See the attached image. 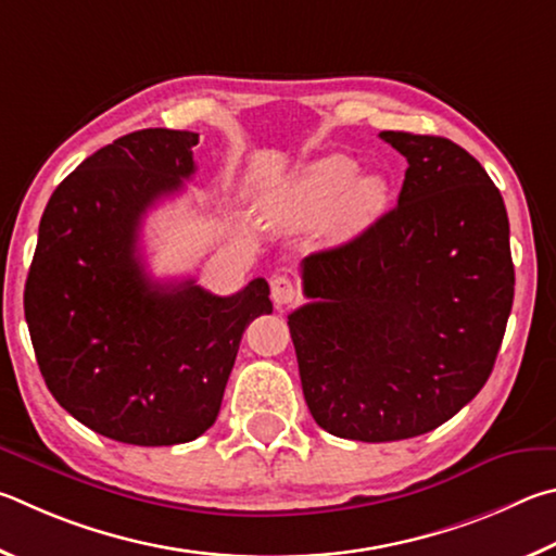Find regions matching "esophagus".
<instances>
[{
	"mask_svg": "<svg viewBox=\"0 0 556 556\" xmlns=\"http://www.w3.org/2000/svg\"><path fill=\"white\" fill-rule=\"evenodd\" d=\"M270 298L278 307L293 305L298 300V288L288 276H276L270 280Z\"/></svg>",
	"mask_w": 556,
	"mask_h": 556,
	"instance_id": "obj_1",
	"label": "esophagus"
}]
</instances>
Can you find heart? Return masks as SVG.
I'll list each match as a JSON object with an SVG mask.
<instances>
[{
    "mask_svg": "<svg viewBox=\"0 0 556 556\" xmlns=\"http://www.w3.org/2000/svg\"><path fill=\"white\" fill-rule=\"evenodd\" d=\"M352 155L329 153L305 165L270 202L273 217L290 227H307L327 217L334 239H352L371 224L388 200L381 173H358Z\"/></svg>",
    "mask_w": 556,
    "mask_h": 556,
    "instance_id": "b5f03b06",
    "label": "heart"
}]
</instances>
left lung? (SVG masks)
Returning a JSON list of instances; mask_svg holds the SVG:
<instances>
[{
  "instance_id": "8db88e82",
  "label": "left lung",
  "mask_w": 556,
  "mask_h": 556,
  "mask_svg": "<svg viewBox=\"0 0 556 556\" xmlns=\"http://www.w3.org/2000/svg\"><path fill=\"white\" fill-rule=\"evenodd\" d=\"M378 136L407 159L397 204L303 261L313 303L288 317L309 413L356 442L410 440L471 403L515 293L508 212L483 165L442 136Z\"/></svg>"
}]
</instances>
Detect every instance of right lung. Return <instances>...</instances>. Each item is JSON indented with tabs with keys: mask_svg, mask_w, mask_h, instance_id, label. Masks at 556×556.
I'll list each match as a JSON object with an SVG mask.
<instances>
[{
	"mask_svg": "<svg viewBox=\"0 0 556 556\" xmlns=\"http://www.w3.org/2000/svg\"><path fill=\"white\" fill-rule=\"evenodd\" d=\"M192 131L141 129L85 159L38 227L24 313L48 391L114 442L170 446L219 415L243 329L270 315L263 278L229 298L151 280L146 214L194 173Z\"/></svg>",
	"mask_w": 556,
	"mask_h": 556,
	"instance_id": "add662e5",
	"label": "right lung"
}]
</instances>
